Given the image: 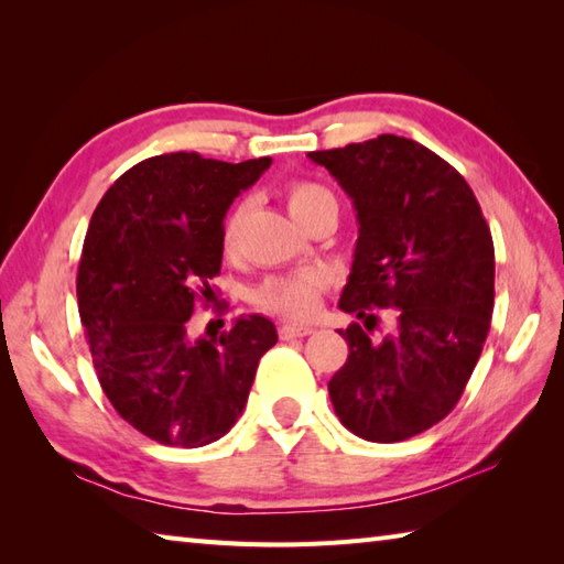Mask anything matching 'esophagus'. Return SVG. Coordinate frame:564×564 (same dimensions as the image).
<instances>
[{
  "label": "esophagus",
  "mask_w": 564,
  "mask_h": 564,
  "mask_svg": "<svg viewBox=\"0 0 564 564\" xmlns=\"http://www.w3.org/2000/svg\"><path fill=\"white\" fill-rule=\"evenodd\" d=\"M315 329L307 327V325H281L279 334L281 339H295V337H307V334H313Z\"/></svg>",
  "instance_id": "esophagus-1"
}]
</instances>
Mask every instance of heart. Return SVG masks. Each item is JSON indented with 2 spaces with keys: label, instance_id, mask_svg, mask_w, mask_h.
<instances>
[{
  "label": "heart",
  "instance_id": "b5f03b06",
  "mask_svg": "<svg viewBox=\"0 0 564 564\" xmlns=\"http://www.w3.org/2000/svg\"><path fill=\"white\" fill-rule=\"evenodd\" d=\"M283 198L297 223L305 220L307 215L315 213L317 208H325V206L337 208V200H334L332 191L317 182H310V178H293V182L285 184ZM239 215H242V210L232 208L223 223L220 242H223L225 254H230L237 245ZM319 289H322V275L317 271H295L289 275H271V279L263 281L254 291V303L261 310H269V313H275V315L305 319L315 313Z\"/></svg>",
  "mask_w": 564,
  "mask_h": 564
}]
</instances>
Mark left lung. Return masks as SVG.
<instances>
[{
  "label": "left lung",
  "instance_id": "left-lung-1",
  "mask_svg": "<svg viewBox=\"0 0 564 564\" xmlns=\"http://www.w3.org/2000/svg\"><path fill=\"white\" fill-rule=\"evenodd\" d=\"M349 194L358 242L339 307L349 358L329 380L339 422L373 443L438 424L470 380L495 307V245L473 188L419 142L378 135L307 152ZM373 306L395 322L370 338Z\"/></svg>",
  "mask_w": 564,
  "mask_h": 564
}]
</instances>
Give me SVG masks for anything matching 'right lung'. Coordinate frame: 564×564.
Returning <instances> with one entry per match:
<instances>
[{"instance_id":"obj_1","label":"right lung","mask_w":564,"mask_h":564,"mask_svg":"<svg viewBox=\"0 0 564 564\" xmlns=\"http://www.w3.org/2000/svg\"><path fill=\"white\" fill-rule=\"evenodd\" d=\"M271 166L198 152L142 160L116 178L91 215L77 271L82 325L101 390L130 426L174 448L218 441L242 414L273 322L239 317L218 341L188 339L210 301L232 200Z\"/></svg>"}]
</instances>
